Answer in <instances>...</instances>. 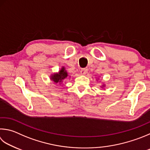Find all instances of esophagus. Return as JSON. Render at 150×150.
Listing matches in <instances>:
<instances>
[{"mask_svg": "<svg viewBox=\"0 0 150 150\" xmlns=\"http://www.w3.org/2000/svg\"><path fill=\"white\" fill-rule=\"evenodd\" d=\"M86 72H87V70L85 69V68H83V69H81V74H82V75L86 74Z\"/></svg>", "mask_w": 150, "mask_h": 150, "instance_id": "1", "label": "esophagus"}]
</instances>
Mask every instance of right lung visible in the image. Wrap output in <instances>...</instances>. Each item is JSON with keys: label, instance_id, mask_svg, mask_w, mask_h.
I'll return each instance as SVG.
<instances>
[{"label": "right lung", "instance_id": "right-lung-1", "mask_svg": "<svg viewBox=\"0 0 150 150\" xmlns=\"http://www.w3.org/2000/svg\"><path fill=\"white\" fill-rule=\"evenodd\" d=\"M67 73L66 72V71H65L64 67H63L60 70V71L59 72V73H56V74H54L52 76V80H53V81L56 83H62L63 80L67 78Z\"/></svg>", "mask_w": 150, "mask_h": 150}]
</instances>
